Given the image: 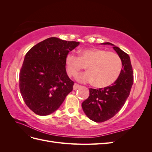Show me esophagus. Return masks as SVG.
I'll return each instance as SVG.
<instances>
[{
	"label": "esophagus",
	"instance_id": "34e87169",
	"mask_svg": "<svg viewBox=\"0 0 152 152\" xmlns=\"http://www.w3.org/2000/svg\"><path fill=\"white\" fill-rule=\"evenodd\" d=\"M80 87V86L77 84H74V85H73V90H77V89H79Z\"/></svg>",
	"mask_w": 152,
	"mask_h": 152
}]
</instances>
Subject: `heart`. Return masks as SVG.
Masks as SVG:
<instances>
[{"label": "heart", "mask_w": 152, "mask_h": 152, "mask_svg": "<svg viewBox=\"0 0 152 152\" xmlns=\"http://www.w3.org/2000/svg\"><path fill=\"white\" fill-rule=\"evenodd\" d=\"M65 69L70 77H76L86 66L87 72L77 77L84 82H93L97 87H105L113 84L120 75L122 63L118 55L98 48L79 50L78 56L70 53L65 58Z\"/></svg>", "instance_id": "obj_1"}]
</instances>
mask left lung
Wrapping results in <instances>:
<instances>
[{"label": "left lung", "mask_w": 152, "mask_h": 152, "mask_svg": "<svg viewBox=\"0 0 152 152\" xmlns=\"http://www.w3.org/2000/svg\"><path fill=\"white\" fill-rule=\"evenodd\" d=\"M113 45L120 56L122 69L117 80L104 88L89 89V96L82 103L86 115L96 122H103L112 118L120 111L127 99L133 84V70L129 55L120 48Z\"/></svg>", "instance_id": "left-lung-1"}]
</instances>
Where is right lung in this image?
Instances as JSON below:
<instances>
[{"label":"right lung","mask_w":152,"mask_h":152,"mask_svg":"<svg viewBox=\"0 0 152 152\" xmlns=\"http://www.w3.org/2000/svg\"><path fill=\"white\" fill-rule=\"evenodd\" d=\"M79 44L50 37L26 54L20 72V89L25 104L35 113H52L72 91L74 82L67 75L65 61Z\"/></svg>","instance_id":"add662e5"}]
</instances>
